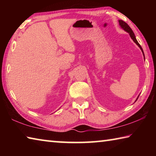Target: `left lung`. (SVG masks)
<instances>
[{"mask_svg": "<svg viewBox=\"0 0 156 156\" xmlns=\"http://www.w3.org/2000/svg\"><path fill=\"white\" fill-rule=\"evenodd\" d=\"M118 22H119V24H120V27H122L124 30L126 31V32H128V33L129 34V35H130L131 38H132V40H133L134 42H135V43L137 44V45H138V47H139L140 48V49L142 50V54H144V52H143V50H142V47L140 46V44L138 43V42L137 41L136 38V36H135V35H134V33L133 32V31H132L131 27H129V26L128 25L127 23H126L125 22V21H123V20H118Z\"/></svg>", "mask_w": 156, "mask_h": 156, "instance_id": "8db88e82", "label": "left lung"}]
</instances>
